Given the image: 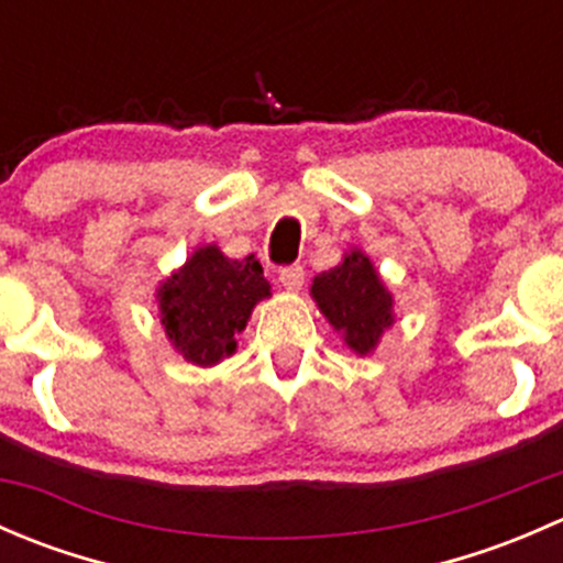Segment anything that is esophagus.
I'll list each match as a JSON object with an SVG mask.
<instances>
[{"instance_id": "obj_1", "label": "esophagus", "mask_w": 563, "mask_h": 563, "mask_svg": "<svg viewBox=\"0 0 563 563\" xmlns=\"http://www.w3.org/2000/svg\"><path fill=\"white\" fill-rule=\"evenodd\" d=\"M280 283L288 288V291H297V288H302V283H305V269L299 264L283 266Z\"/></svg>"}]
</instances>
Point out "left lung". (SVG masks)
<instances>
[{
  "label": "left lung",
  "mask_w": 563,
  "mask_h": 563,
  "mask_svg": "<svg viewBox=\"0 0 563 563\" xmlns=\"http://www.w3.org/2000/svg\"><path fill=\"white\" fill-rule=\"evenodd\" d=\"M321 313L340 329L356 354H371L378 338L391 323V297L378 280L371 258L351 250L334 269L321 272L310 288Z\"/></svg>",
  "instance_id": "1"
}]
</instances>
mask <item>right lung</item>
<instances>
[{"mask_svg": "<svg viewBox=\"0 0 563 563\" xmlns=\"http://www.w3.org/2000/svg\"><path fill=\"white\" fill-rule=\"evenodd\" d=\"M264 297H269V283L258 258H225L214 245L196 250L157 291L168 340L201 367L234 354L236 332L247 327Z\"/></svg>", "mask_w": 563, "mask_h": 563, "instance_id": "add662e5", "label": "right lung"}]
</instances>
